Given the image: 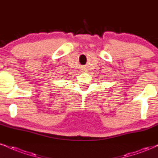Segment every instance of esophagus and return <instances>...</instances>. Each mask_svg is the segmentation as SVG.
Returning a JSON list of instances; mask_svg holds the SVG:
<instances>
[{"mask_svg": "<svg viewBox=\"0 0 158 158\" xmlns=\"http://www.w3.org/2000/svg\"><path fill=\"white\" fill-rule=\"evenodd\" d=\"M81 72H82V73H85V72H86V68L85 67H82L81 68Z\"/></svg>", "mask_w": 158, "mask_h": 158, "instance_id": "34e87169", "label": "esophagus"}]
</instances>
